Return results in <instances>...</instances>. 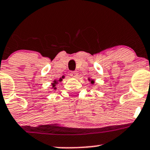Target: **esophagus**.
<instances>
[{
  "label": "esophagus",
  "mask_w": 150,
  "mask_h": 150,
  "mask_svg": "<svg viewBox=\"0 0 150 150\" xmlns=\"http://www.w3.org/2000/svg\"><path fill=\"white\" fill-rule=\"evenodd\" d=\"M70 76L73 78H76L78 76V72L77 71H72L70 73Z\"/></svg>",
  "instance_id": "obj_1"
}]
</instances>
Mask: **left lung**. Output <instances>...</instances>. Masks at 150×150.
I'll use <instances>...</instances> for the list:
<instances>
[{
  "label": "left lung",
  "instance_id": "8db88e82",
  "mask_svg": "<svg viewBox=\"0 0 150 150\" xmlns=\"http://www.w3.org/2000/svg\"><path fill=\"white\" fill-rule=\"evenodd\" d=\"M88 80H90V79H88ZM91 83H94V80H91Z\"/></svg>",
  "mask_w": 150,
  "mask_h": 150
}]
</instances>
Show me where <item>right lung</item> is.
<instances>
[{"mask_svg":"<svg viewBox=\"0 0 150 150\" xmlns=\"http://www.w3.org/2000/svg\"><path fill=\"white\" fill-rule=\"evenodd\" d=\"M64 76H63L62 78H61L60 79L58 80V81H57V80H56H56H54V82H53V83H52V87L54 88V89H56V87H55V86H56V84H57V83H58V81H62V79H64Z\"/></svg>","mask_w":150,"mask_h":150,"instance_id":"obj_1","label":"right lung"}]
</instances>
